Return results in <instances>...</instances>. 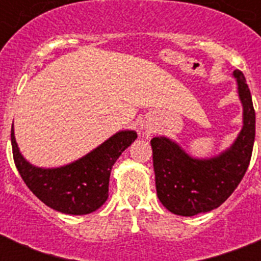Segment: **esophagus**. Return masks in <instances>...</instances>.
Instances as JSON below:
<instances>
[{
    "mask_svg": "<svg viewBox=\"0 0 261 261\" xmlns=\"http://www.w3.org/2000/svg\"><path fill=\"white\" fill-rule=\"evenodd\" d=\"M142 135H145L146 138H149V137H150V135H151V131L150 130H146V131H145V133H143Z\"/></svg>",
    "mask_w": 261,
    "mask_h": 261,
    "instance_id": "obj_1",
    "label": "esophagus"
}]
</instances>
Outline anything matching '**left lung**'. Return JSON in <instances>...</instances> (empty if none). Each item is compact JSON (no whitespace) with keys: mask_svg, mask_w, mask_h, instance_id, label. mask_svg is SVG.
I'll list each match as a JSON object with an SVG mask.
<instances>
[{"mask_svg":"<svg viewBox=\"0 0 261 261\" xmlns=\"http://www.w3.org/2000/svg\"><path fill=\"white\" fill-rule=\"evenodd\" d=\"M231 75L243 106V127L230 146L199 159L165 135L150 141L157 196L173 214L192 217L214 210L233 194L247 172L255 143V110L243 73L234 70Z\"/></svg>","mask_w":261,"mask_h":261,"instance_id":"8db88e82","label":"left lung"}]
</instances>
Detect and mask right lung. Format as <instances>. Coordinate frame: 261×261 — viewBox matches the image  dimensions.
Here are the masks:
<instances>
[{
    "label": "right lung",
    "instance_id": "add662e5",
    "mask_svg": "<svg viewBox=\"0 0 261 261\" xmlns=\"http://www.w3.org/2000/svg\"><path fill=\"white\" fill-rule=\"evenodd\" d=\"M12 150L18 173L46 206L63 214L93 213L108 199L111 169L137 139L134 130H120L81 159L54 168L36 167L21 154L12 126Z\"/></svg>",
    "mask_w": 261,
    "mask_h": 261
}]
</instances>
